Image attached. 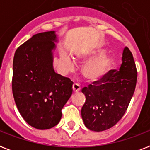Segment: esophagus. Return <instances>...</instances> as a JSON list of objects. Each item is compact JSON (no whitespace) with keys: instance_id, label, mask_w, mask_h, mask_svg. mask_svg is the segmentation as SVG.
Instances as JSON below:
<instances>
[{"instance_id":"esophagus-1","label":"esophagus","mask_w":150,"mask_h":150,"mask_svg":"<svg viewBox=\"0 0 150 150\" xmlns=\"http://www.w3.org/2000/svg\"><path fill=\"white\" fill-rule=\"evenodd\" d=\"M80 89H81V88H80V86L79 85L76 84V83H74V84H73L72 90L74 93H78V92H79Z\"/></svg>"}]
</instances>
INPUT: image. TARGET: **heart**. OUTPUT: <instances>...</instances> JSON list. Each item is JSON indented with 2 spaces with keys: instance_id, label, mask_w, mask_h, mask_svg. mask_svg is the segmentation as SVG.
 Returning <instances> with one entry per match:
<instances>
[{
  "instance_id": "heart-1",
  "label": "heart",
  "mask_w": 150,
  "mask_h": 150,
  "mask_svg": "<svg viewBox=\"0 0 150 150\" xmlns=\"http://www.w3.org/2000/svg\"><path fill=\"white\" fill-rule=\"evenodd\" d=\"M106 52L104 48L100 47L79 57L80 61L86 63L82 68V74L87 82H97L110 68L112 59L110 56L104 55ZM60 61L66 71H71L75 67L72 59L66 54H61Z\"/></svg>"
}]
</instances>
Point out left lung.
<instances>
[{
    "label": "left lung",
    "mask_w": 150,
    "mask_h": 150,
    "mask_svg": "<svg viewBox=\"0 0 150 150\" xmlns=\"http://www.w3.org/2000/svg\"><path fill=\"white\" fill-rule=\"evenodd\" d=\"M119 70H110L97 82L84 87L86 96L81 114L89 130L102 132L112 128L123 117L132 98L137 70L132 54L125 47Z\"/></svg>",
    "instance_id": "obj_1"
}]
</instances>
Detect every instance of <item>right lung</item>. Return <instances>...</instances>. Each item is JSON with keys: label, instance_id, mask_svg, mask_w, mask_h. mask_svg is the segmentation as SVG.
<instances>
[{"label": "right lung", "instance_id": "1", "mask_svg": "<svg viewBox=\"0 0 150 150\" xmlns=\"http://www.w3.org/2000/svg\"><path fill=\"white\" fill-rule=\"evenodd\" d=\"M55 31L35 34L20 46L13 60L12 93L25 121L37 129L59 123L61 110L72 94L70 79L54 71Z\"/></svg>", "mask_w": 150, "mask_h": 150}]
</instances>
